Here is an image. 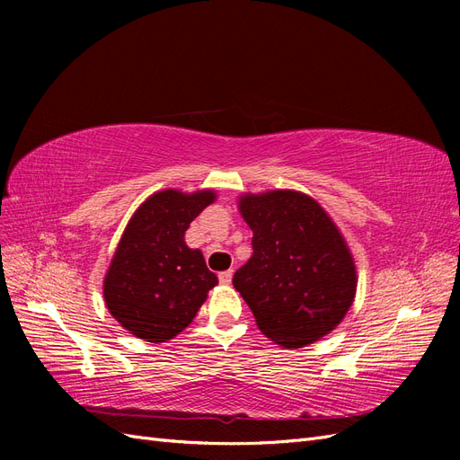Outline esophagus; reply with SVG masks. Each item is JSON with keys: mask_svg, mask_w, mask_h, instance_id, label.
Instances as JSON below:
<instances>
[{"mask_svg": "<svg viewBox=\"0 0 460 460\" xmlns=\"http://www.w3.org/2000/svg\"><path fill=\"white\" fill-rule=\"evenodd\" d=\"M232 276H234V270H232V269H228V270H225V272H220V274H218V282L228 286V284L232 282Z\"/></svg>", "mask_w": 460, "mask_h": 460, "instance_id": "obj_1", "label": "esophagus"}]
</instances>
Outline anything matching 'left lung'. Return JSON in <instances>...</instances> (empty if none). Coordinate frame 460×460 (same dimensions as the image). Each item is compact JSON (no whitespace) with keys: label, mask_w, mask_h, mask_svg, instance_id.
I'll use <instances>...</instances> for the list:
<instances>
[{"label":"left lung","mask_w":460,"mask_h":460,"mask_svg":"<svg viewBox=\"0 0 460 460\" xmlns=\"http://www.w3.org/2000/svg\"><path fill=\"white\" fill-rule=\"evenodd\" d=\"M238 207L253 230V255L232 284L259 330L286 349L324 338L357 291L355 261L341 232L311 196L294 190L243 193Z\"/></svg>","instance_id":"left-lung-1"}]
</instances>
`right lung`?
Here are the masks:
<instances>
[{
	"instance_id": "obj_1",
	"label": "right lung",
	"mask_w": 460,
	"mask_h": 460,
	"mask_svg": "<svg viewBox=\"0 0 460 460\" xmlns=\"http://www.w3.org/2000/svg\"><path fill=\"white\" fill-rule=\"evenodd\" d=\"M213 190L149 196L128 220L103 280V297L117 323L149 343L172 340L196 318L218 280L184 234Z\"/></svg>"
}]
</instances>
